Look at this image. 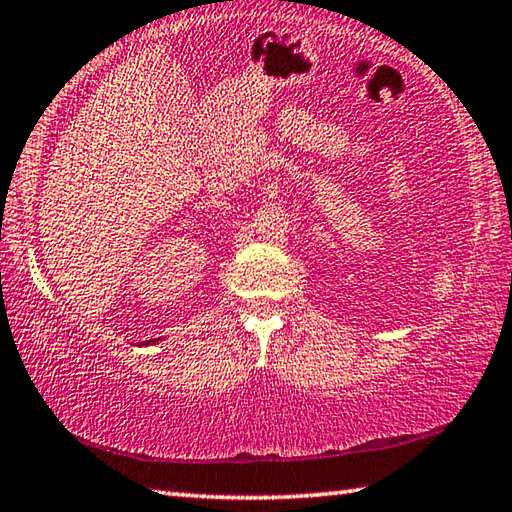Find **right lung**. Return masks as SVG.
<instances>
[{
	"label": "right lung",
	"instance_id": "right-lung-1",
	"mask_svg": "<svg viewBox=\"0 0 512 512\" xmlns=\"http://www.w3.org/2000/svg\"><path fill=\"white\" fill-rule=\"evenodd\" d=\"M149 343H155V339L153 341H144V345H149Z\"/></svg>",
	"mask_w": 512,
	"mask_h": 512
}]
</instances>
